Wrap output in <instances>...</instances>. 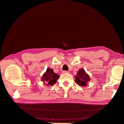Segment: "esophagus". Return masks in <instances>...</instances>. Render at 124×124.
<instances>
[{
	"label": "esophagus",
	"instance_id": "34e87169",
	"mask_svg": "<svg viewBox=\"0 0 124 124\" xmlns=\"http://www.w3.org/2000/svg\"><path fill=\"white\" fill-rule=\"evenodd\" d=\"M62 73H69V72H68V71H63Z\"/></svg>",
	"mask_w": 124,
	"mask_h": 124
}]
</instances>
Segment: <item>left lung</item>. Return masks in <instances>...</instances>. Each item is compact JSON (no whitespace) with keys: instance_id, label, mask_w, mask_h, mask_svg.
I'll use <instances>...</instances> for the list:
<instances>
[{"instance_id":"8db88e82","label":"left lung","mask_w":124,"mask_h":124,"mask_svg":"<svg viewBox=\"0 0 124 124\" xmlns=\"http://www.w3.org/2000/svg\"><path fill=\"white\" fill-rule=\"evenodd\" d=\"M75 77H76L75 78L76 83L83 87L87 86V85H88V82L91 80L89 75L83 68L78 70Z\"/></svg>"}]
</instances>
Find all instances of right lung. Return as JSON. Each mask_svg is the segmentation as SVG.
<instances>
[{"instance_id": "add662e5", "label": "right lung", "mask_w": 124, "mask_h": 124, "mask_svg": "<svg viewBox=\"0 0 124 124\" xmlns=\"http://www.w3.org/2000/svg\"><path fill=\"white\" fill-rule=\"evenodd\" d=\"M59 76L58 74L55 73L53 69L48 68L46 72H44L41 78V81L43 84L47 86H52L56 83Z\"/></svg>"}]
</instances>
